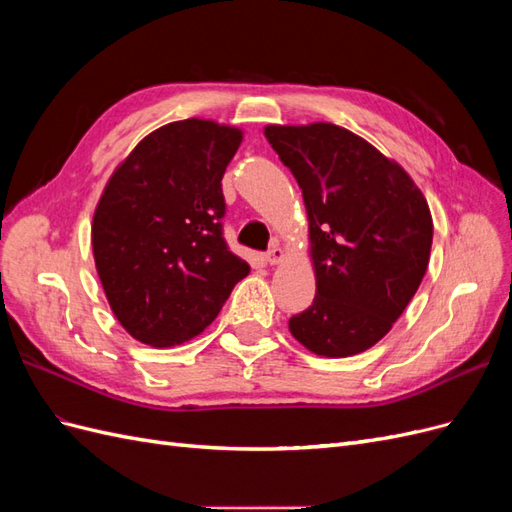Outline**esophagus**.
<instances>
[{
    "label": "esophagus",
    "mask_w": 512,
    "mask_h": 512,
    "mask_svg": "<svg viewBox=\"0 0 512 512\" xmlns=\"http://www.w3.org/2000/svg\"><path fill=\"white\" fill-rule=\"evenodd\" d=\"M265 258H267L269 265H280V262L284 260V250H282L280 245H273Z\"/></svg>",
    "instance_id": "obj_1"
}]
</instances>
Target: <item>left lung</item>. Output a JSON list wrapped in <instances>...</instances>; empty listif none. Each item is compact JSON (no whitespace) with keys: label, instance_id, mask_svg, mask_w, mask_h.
Returning a JSON list of instances; mask_svg holds the SVG:
<instances>
[{"label":"left lung","instance_id":"8db88e82","mask_svg":"<svg viewBox=\"0 0 512 512\" xmlns=\"http://www.w3.org/2000/svg\"><path fill=\"white\" fill-rule=\"evenodd\" d=\"M265 136L303 192L316 273L314 303L288 329L318 356L365 352L423 282L427 200L397 162L335 123L267 126Z\"/></svg>","mask_w":512,"mask_h":512}]
</instances>
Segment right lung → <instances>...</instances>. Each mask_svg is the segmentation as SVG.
Wrapping results in <instances>:
<instances>
[{
	"label": "right lung",
	"instance_id": "right-lung-1",
	"mask_svg": "<svg viewBox=\"0 0 512 512\" xmlns=\"http://www.w3.org/2000/svg\"><path fill=\"white\" fill-rule=\"evenodd\" d=\"M243 132L211 119L166 123L108 179L91 247L115 318L170 348L203 333L250 265L222 237V177Z\"/></svg>",
	"mask_w": 512,
	"mask_h": 512
}]
</instances>
